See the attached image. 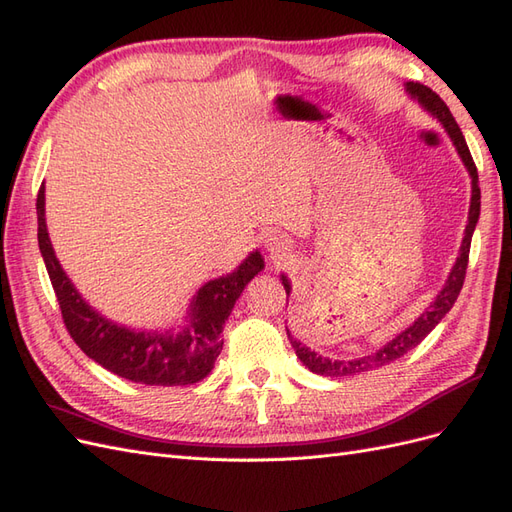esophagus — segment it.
<instances>
[{"mask_svg":"<svg viewBox=\"0 0 512 512\" xmlns=\"http://www.w3.org/2000/svg\"><path fill=\"white\" fill-rule=\"evenodd\" d=\"M265 245H267V252L273 260H282L290 252V243L282 235H269Z\"/></svg>","mask_w":512,"mask_h":512,"instance_id":"obj_1","label":"esophagus"}]
</instances>
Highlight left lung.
<instances>
[{
	"mask_svg": "<svg viewBox=\"0 0 512 512\" xmlns=\"http://www.w3.org/2000/svg\"><path fill=\"white\" fill-rule=\"evenodd\" d=\"M408 94L421 104L427 113H431L436 117L444 130L451 136L453 145L457 147V153L461 162L466 164L468 173L472 177V200H470V213H468V224H466V232H463V241H461V250L457 256V262L453 265L451 275H448V280L444 284V288L440 290V294L436 297L425 312L414 320V324L406 331H401L395 339H391L389 344L382 346L380 350L371 352L367 356H361V359H352V361H337V359H327V356H322L314 350H309L307 346H303L299 339H294L288 331V339L297 352V356L301 359V363L309 369L314 371V374L320 376H331V378H342V376H356L361 374V371H371V369H378L382 365H389L401 356L408 354L412 348H416L418 344L423 342V339L436 329V324L451 312V307L455 305L459 292L463 288V280H466V269H468V258H470V243H472V235H474V228L478 222V215H480V188H478V170L476 164L470 156V149L466 138H463L455 117L448 111V106L444 104V100L436 94V91H431L429 87L421 85V83H408L406 85ZM282 284L286 288V294H290V282L286 280V275H282ZM288 301V299H286Z\"/></svg>",
	"mask_w": 512,
	"mask_h": 512,
	"instance_id": "8db88e82",
	"label": "left lung"
}]
</instances>
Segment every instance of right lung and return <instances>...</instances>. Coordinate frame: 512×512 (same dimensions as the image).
<instances>
[{"label": "right lung", "mask_w": 512, "mask_h": 512, "mask_svg": "<svg viewBox=\"0 0 512 512\" xmlns=\"http://www.w3.org/2000/svg\"><path fill=\"white\" fill-rule=\"evenodd\" d=\"M38 245L49 271L66 329L89 359L113 374L149 386H183L207 378L222 352L224 322L243 288L265 269L260 252L247 256L237 271L207 282L190 303L188 324L179 333L132 331L100 316L87 305L61 269L44 222V185L36 198Z\"/></svg>", "instance_id": "obj_1"}]
</instances>
